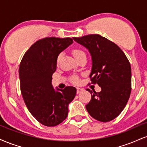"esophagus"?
I'll return each instance as SVG.
<instances>
[{
    "label": "esophagus",
    "instance_id": "34e87169",
    "mask_svg": "<svg viewBox=\"0 0 147 147\" xmlns=\"http://www.w3.org/2000/svg\"><path fill=\"white\" fill-rule=\"evenodd\" d=\"M83 90H84L83 88H77V94L80 93V92H82Z\"/></svg>",
    "mask_w": 147,
    "mask_h": 147
}]
</instances>
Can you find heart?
<instances>
[{
  "label": "heart",
  "instance_id": "obj_1",
  "mask_svg": "<svg viewBox=\"0 0 147 147\" xmlns=\"http://www.w3.org/2000/svg\"><path fill=\"white\" fill-rule=\"evenodd\" d=\"M72 55H73L74 57L75 58L76 60H77V59H79V57L83 56V55H86L85 52H84L83 50H80V49H75V50H72ZM60 57H61V55H59V56L58 57V58H57V61H59ZM73 82L75 84H77L79 82V79L77 78L73 79Z\"/></svg>",
  "mask_w": 147,
  "mask_h": 147
}]
</instances>
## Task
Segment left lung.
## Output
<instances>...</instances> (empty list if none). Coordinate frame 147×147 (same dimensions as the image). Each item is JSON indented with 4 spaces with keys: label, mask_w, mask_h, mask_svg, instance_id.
I'll list each match as a JSON object with an SVG mask.
<instances>
[{
    "label": "left lung",
    "mask_w": 147,
    "mask_h": 147,
    "mask_svg": "<svg viewBox=\"0 0 147 147\" xmlns=\"http://www.w3.org/2000/svg\"><path fill=\"white\" fill-rule=\"evenodd\" d=\"M73 39L90 52V81L102 89L99 92L86 89L91 94L86 110L100 122L113 120L121 113L131 95V68L129 60L115 43L99 34L74 37Z\"/></svg>",
    "instance_id": "8db88e82"
}]
</instances>
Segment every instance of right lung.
Returning <instances> with one entry per match:
<instances>
[{"label":"right lung","instance_id":"obj_1","mask_svg":"<svg viewBox=\"0 0 147 147\" xmlns=\"http://www.w3.org/2000/svg\"><path fill=\"white\" fill-rule=\"evenodd\" d=\"M72 43L70 38H42L25 52L20 63V85L25 105L45 126H55L63 122L76 95L75 87L55 90L52 84L58 56Z\"/></svg>","mask_w":147,"mask_h":147}]
</instances>
